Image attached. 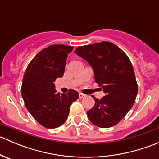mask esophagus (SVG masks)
I'll use <instances>...</instances> for the list:
<instances>
[{"mask_svg": "<svg viewBox=\"0 0 159 159\" xmlns=\"http://www.w3.org/2000/svg\"><path fill=\"white\" fill-rule=\"evenodd\" d=\"M85 97V94H82V93H79V98H83Z\"/></svg>", "mask_w": 159, "mask_h": 159, "instance_id": "esophagus-1", "label": "esophagus"}]
</instances>
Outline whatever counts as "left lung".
<instances>
[{
    "label": "left lung",
    "instance_id": "1",
    "mask_svg": "<svg viewBox=\"0 0 159 159\" xmlns=\"http://www.w3.org/2000/svg\"><path fill=\"white\" fill-rule=\"evenodd\" d=\"M75 53L85 59L94 72L95 82L105 92L87 111L90 121L100 128L118 124L135 102L138 84L131 62L119 47L109 41L79 46Z\"/></svg>",
    "mask_w": 159,
    "mask_h": 159
}]
</instances>
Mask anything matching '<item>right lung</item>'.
I'll list each match as a JSON object with an SVG mask.
<instances>
[{
	"label": "right lung",
	"instance_id": "obj_1",
	"mask_svg": "<svg viewBox=\"0 0 159 159\" xmlns=\"http://www.w3.org/2000/svg\"><path fill=\"white\" fill-rule=\"evenodd\" d=\"M72 46L52 44L41 50L27 67L21 85V94L27 109L33 118L47 129L65 123L70 107L78 98V92L57 93L54 82L63 77L68 54Z\"/></svg>",
	"mask_w": 159,
	"mask_h": 159
}]
</instances>
